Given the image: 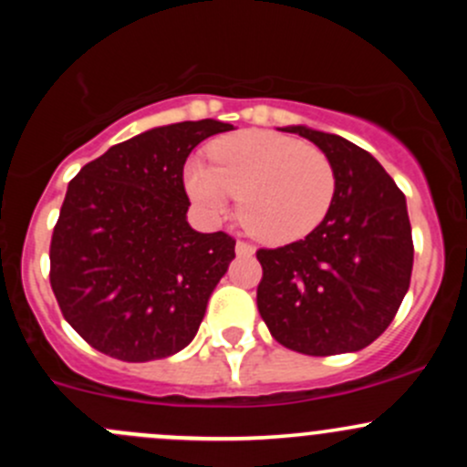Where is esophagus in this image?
I'll return each instance as SVG.
<instances>
[{
	"mask_svg": "<svg viewBox=\"0 0 467 467\" xmlns=\"http://www.w3.org/2000/svg\"><path fill=\"white\" fill-rule=\"evenodd\" d=\"M237 255H253V253H255V248H253V244H248V242H242V239H239L237 242Z\"/></svg>",
	"mask_w": 467,
	"mask_h": 467,
	"instance_id": "esophagus-1",
	"label": "esophagus"
}]
</instances>
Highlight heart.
<instances>
[{"mask_svg":"<svg viewBox=\"0 0 467 467\" xmlns=\"http://www.w3.org/2000/svg\"><path fill=\"white\" fill-rule=\"evenodd\" d=\"M185 187L212 219L239 196V219L262 242L289 244L323 223L337 194V171L318 146L273 130H248L210 149V164L192 160Z\"/></svg>","mask_w":467,"mask_h":467,"instance_id":"1","label":"heart"}]
</instances>
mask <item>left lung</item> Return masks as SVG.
Listing matches in <instances>:
<instances>
[{"mask_svg":"<svg viewBox=\"0 0 467 467\" xmlns=\"http://www.w3.org/2000/svg\"><path fill=\"white\" fill-rule=\"evenodd\" d=\"M332 160L337 194L314 233L260 248L257 309L285 348L329 357L370 346L389 327L411 282L407 201L384 167L332 133L286 126Z\"/></svg>","mask_w":467,"mask_h":467,"instance_id":"1","label":"left lung"}]
</instances>
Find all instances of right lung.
Here are the masks:
<instances>
[{
    "label": "right lung",
    "mask_w": 467,
    "mask_h": 467,
    "mask_svg": "<svg viewBox=\"0 0 467 467\" xmlns=\"http://www.w3.org/2000/svg\"><path fill=\"white\" fill-rule=\"evenodd\" d=\"M216 119L160 126L110 146L72 178L49 246V282L65 321L121 361L176 355L199 332L234 257L228 233L187 223L182 167Z\"/></svg>",
    "instance_id": "obj_1"
}]
</instances>
